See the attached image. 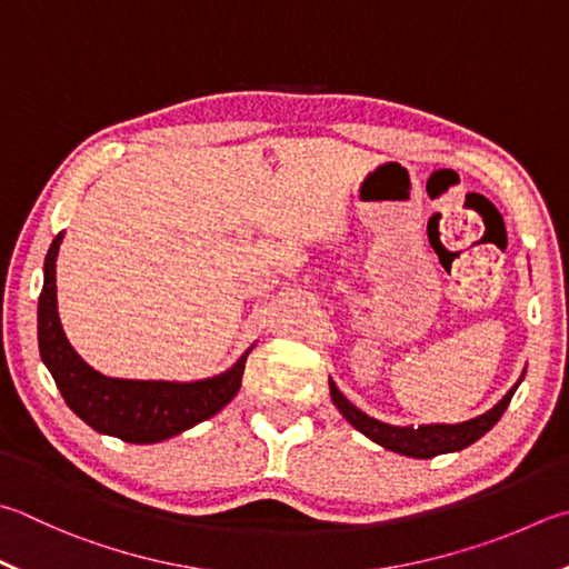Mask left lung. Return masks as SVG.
Here are the masks:
<instances>
[{
    "mask_svg": "<svg viewBox=\"0 0 569 569\" xmlns=\"http://www.w3.org/2000/svg\"><path fill=\"white\" fill-rule=\"evenodd\" d=\"M522 378H525V373H522ZM520 380L508 392H505V398L498 402V406H492L488 412H482V416H478V418L456 422V426L432 422V426H418V428L388 426V422H383V420L370 418L363 410L356 408L353 402H350L343 392L336 388L333 380H328V386H330V398H333V406L340 410V416H343L356 430L363 432L366 438L378 442V446H383L386 450L400 452V456L426 460V458L442 456V452H458L462 448L472 446L475 440H480L485 432H488L495 422L502 418V412L510 406V400L515 396V390H518Z\"/></svg>",
    "mask_w": 569,
    "mask_h": 569,
    "instance_id": "8db88e82",
    "label": "left lung"
}]
</instances>
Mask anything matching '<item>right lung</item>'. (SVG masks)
<instances>
[{
    "instance_id": "right-lung-1",
    "label": "right lung",
    "mask_w": 569,
    "mask_h": 569,
    "mask_svg": "<svg viewBox=\"0 0 569 569\" xmlns=\"http://www.w3.org/2000/svg\"><path fill=\"white\" fill-rule=\"evenodd\" d=\"M61 239L64 233L51 241L44 258V286L37 308L39 353L61 398L89 428L123 442L149 446L199 426L233 400L253 346L226 373L193 383L109 378L84 363L59 323L57 253Z\"/></svg>"
}]
</instances>
